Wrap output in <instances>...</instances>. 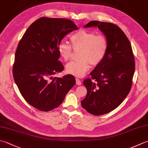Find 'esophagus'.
<instances>
[{"instance_id": "esophagus-1", "label": "esophagus", "mask_w": 148, "mask_h": 148, "mask_svg": "<svg viewBox=\"0 0 148 148\" xmlns=\"http://www.w3.org/2000/svg\"><path fill=\"white\" fill-rule=\"evenodd\" d=\"M76 85H81V84H82V82H81L79 78L76 77Z\"/></svg>"}]
</instances>
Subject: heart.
Instances as JSON below:
<instances>
[{
  "label": "heart",
  "mask_w": 148,
  "mask_h": 148,
  "mask_svg": "<svg viewBox=\"0 0 148 148\" xmlns=\"http://www.w3.org/2000/svg\"><path fill=\"white\" fill-rule=\"evenodd\" d=\"M74 49H81L79 57L82 59L72 61L66 65V71L76 76H82L90 68V65L96 66L103 62L108 49V41L103 34H96L93 31L79 29L71 36ZM58 50L65 61L71 58L73 48L69 43L62 42Z\"/></svg>",
  "instance_id": "b5f03b06"
}]
</instances>
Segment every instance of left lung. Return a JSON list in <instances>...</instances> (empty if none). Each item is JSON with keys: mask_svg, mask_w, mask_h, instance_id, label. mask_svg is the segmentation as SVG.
<instances>
[{"mask_svg": "<svg viewBox=\"0 0 148 148\" xmlns=\"http://www.w3.org/2000/svg\"><path fill=\"white\" fill-rule=\"evenodd\" d=\"M85 27H97L108 41L106 57L83 81L87 94L82 106L90 114L101 115L114 110L130 93L135 72L131 43L124 32L113 23L93 20Z\"/></svg>", "mask_w": 148, "mask_h": 148, "instance_id": "8db88e82", "label": "left lung"}]
</instances>
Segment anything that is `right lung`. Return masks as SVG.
Segmentation results:
<instances>
[{
  "label": "right lung",
  "mask_w": 148,
  "mask_h": 148,
  "mask_svg": "<svg viewBox=\"0 0 148 148\" xmlns=\"http://www.w3.org/2000/svg\"><path fill=\"white\" fill-rule=\"evenodd\" d=\"M77 29L71 20L42 17L29 27L20 40L13 78L24 99L39 110L49 112L59 106L76 83L71 74L53 76L64 69L58 60L61 40Z\"/></svg>",
  "instance_id": "add662e5"
}]
</instances>
